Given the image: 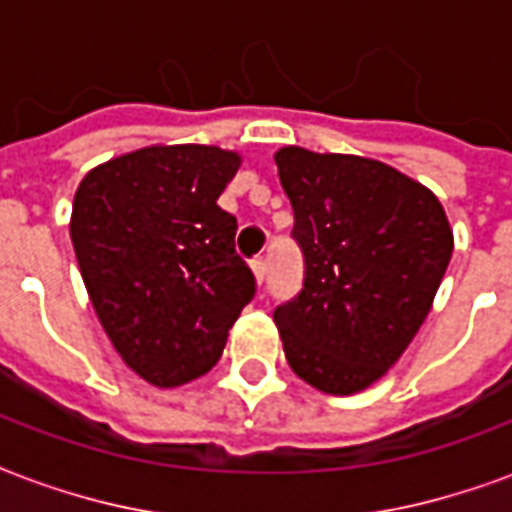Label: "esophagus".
I'll return each mask as SVG.
<instances>
[{
  "instance_id": "esophagus-1",
  "label": "esophagus",
  "mask_w": 512,
  "mask_h": 512,
  "mask_svg": "<svg viewBox=\"0 0 512 512\" xmlns=\"http://www.w3.org/2000/svg\"><path fill=\"white\" fill-rule=\"evenodd\" d=\"M252 271H255L257 282L263 285V279H266V260H263V257H255V260H252Z\"/></svg>"
}]
</instances>
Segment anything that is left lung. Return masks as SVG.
Instances as JSON below:
<instances>
[{"mask_svg": "<svg viewBox=\"0 0 512 512\" xmlns=\"http://www.w3.org/2000/svg\"><path fill=\"white\" fill-rule=\"evenodd\" d=\"M304 279L274 310L293 373L332 395L395 365L430 312L452 255L441 202L381 161L282 147Z\"/></svg>", "mask_w": 512, "mask_h": 512, "instance_id": "left-lung-1", "label": "left lung"}]
</instances>
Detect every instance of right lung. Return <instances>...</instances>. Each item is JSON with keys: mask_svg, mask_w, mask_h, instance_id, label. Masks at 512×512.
<instances>
[{"mask_svg": "<svg viewBox=\"0 0 512 512\" xmlns=\"http://www.w3.org/2000/svg\"><path fill=\"white\" fill-rule=\"evenodd\" d=\"M241 158L219 147H145L95 167L73 197L71 238L98 321L156 386L205 376L257 282L216 200Z\"/></svg>", "mask_w": 512, "mask_h": 512, "instance_id": "obj_1", "label": "right lung"}]
</instances>
